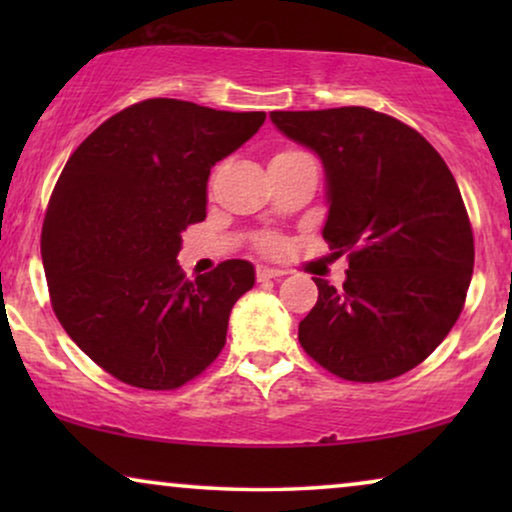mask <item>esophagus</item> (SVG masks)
<instances>
[{
	"instance_id": "34e87169",
	"label": "esophagus",
	"mask_w": 512,
	"mask_h": 512,
	"mask_svg": "<svg viewBox=\"0 0 512 512\" xmlns=\"http://www.w3.org/2000/svg\"><path fill=\"white\" fill-rule=\"evenodd\" d=\"M284 275H286L284 270L268 268V265H258V268H256V277H258V282H270V279H279V277H284Z\"/></svg>"
}]
</instances>
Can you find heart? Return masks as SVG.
<instances>
[{"label": "heart", "instance_id": "heart-1", "mask_svg": "<svg viewBox=\"0 0 512 512\" xmlns=\"http://www.w3.org/2000/svg\"><path fill=\"white\" fill-rule=\"evenodd\" d=\"M293 153H298V151H284V153H277V156H293ZM275 156V158H277ZM263 249L265 251H275V249H279V240H275V237H265L263 240Z\"/></svg>", "mask_w": 512, "mask_h": 512}]
</instances>
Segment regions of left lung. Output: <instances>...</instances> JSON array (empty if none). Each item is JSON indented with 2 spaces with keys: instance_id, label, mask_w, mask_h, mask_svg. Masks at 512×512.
<instances>
[{
  "instance_id": "8db88e82",
  "label": "left lung",
  "mask_w": 512,
  "mask_h": 512,
  "mask_svg": "<svg viewBox=\"0 0 512 512\" xmlns=\"http://www.w3.org/2000/svg\"><path fill=\"white\" fill-rule=\"evenodd\" d=\"M270 121L324 163L321 233L349 258L342 289L314 279L300 345L342 380L408 373L452 331L473 275V230L450 167L417 130L366 107L270 111Z\"/></svg>"
}]
</instances>
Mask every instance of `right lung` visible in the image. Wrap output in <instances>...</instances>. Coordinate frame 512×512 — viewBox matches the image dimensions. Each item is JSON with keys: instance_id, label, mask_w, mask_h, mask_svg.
Segmentation results:
<instances>
[{"instance_id": "right-lung-1", "label": "right lung", "mask_w": 512, "mask_h": 512, "mask_svg": "<svg viewBox=\"0 0 512 512\" xmlns=\"http://www.w3.org/2000/svg\"><path fill=\"white\" fill-rule=\"evenodd\" d=\"M265 111L144 100L104 121L62 170L41 230L55 317L116 380L177 389L226 345L249 261L186 279L181 233L207 216L209 170L258 132Z\"/></svg>"}]
</instances>
